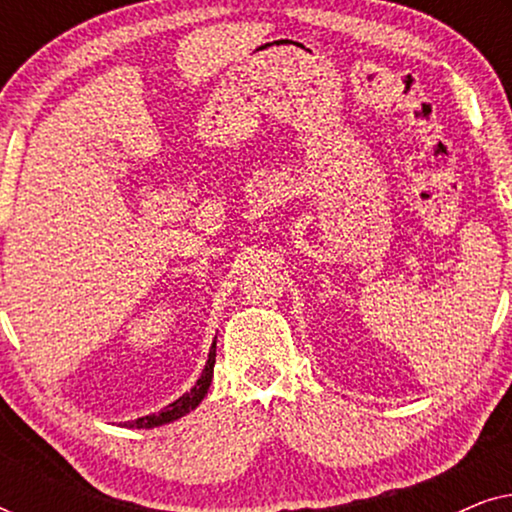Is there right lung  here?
Masks as SVG:
<instances>
[{
	"mask_svg": "<svg viewBox=\"0 0 512 512\" xmlns=\"http://www.w3.org/2000/svg\"><path fill=\"white\" fill-rule=\"evenodd\" d=\"M214 363H216V338L212 342V349H209L205 370H202V375L198 377V382L193 384L191 391H186V394L179 396L177 401L165 405L163 410L151 412V415H146V417H137V419H132V422H125L123 426H128V429H153V426L170 424V422H174V419L188 415V412L198 408L202 398H205L209 384H212V377H214Z\"/></svg>",
	"mask_w": 512,
	"mask_h": 512,
	"instance_id": "obj_1",
	"label": "right lung"
}]
</instances>
